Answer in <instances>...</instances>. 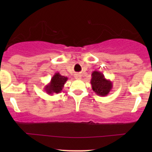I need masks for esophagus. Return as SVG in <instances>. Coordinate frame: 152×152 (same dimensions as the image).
Returning <instances> with one entry per match:
<instances>
[{"mask_svg": "<svg viewBox=\"0 0 152 152\" xmlns=\"http://www.w3.org/2000/svg\"><path fill=\"white\" fill-rule=\"evenodd\" d=\"M75 78H76V80L81 79V75H79V74H76V75H75Z\"/></svg>", "mask_w": 152, "mask_h": 152, "instance_id": "34e87169", "label": "esophagus"}]
</instances>
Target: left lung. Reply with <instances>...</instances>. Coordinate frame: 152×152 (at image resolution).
<instances>
[{
    "label": "left lung",
    "mask_w": 152,
    "mask_h": 152,
    "mask_svg": "<svg viewBox=\"0 0 152 152\" xmlns=\"http://www.w3.org/2000/svg\"><path fill=\"white\" fill-rule=\"evenodd\" d=\"M91 84L94 91L100 96H107L113 88L112 82L106 79L104 75L98 71L92 72Z\"/></svg>",
    "instance_id": "left-lung-1"
}]
</instances>
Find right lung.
I'll return each mask as SVG.
<instances>
[{
	"mask_svg": "<svg viewBox=\"0 0 152 152\" xmlns=\"http://www.w3.org/2000/svg\"><path fill=\"white\" fill-rule=\"evenodd\" d=\"M68 78L64 76H61L59 73H56L50 81L44 87L45 91L48 95H53V94H58L61 91L64 84L67 81Z\"/></svg>",
	"mask_w": 152,
	"mask_h": 152,
	"instance_id": "add662e5",
	"label": "right lung"
}]
</instances>
